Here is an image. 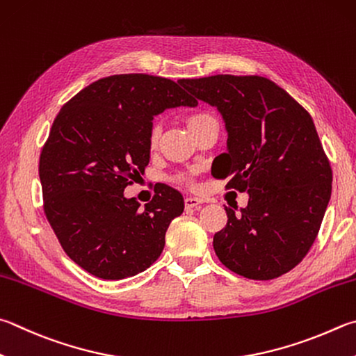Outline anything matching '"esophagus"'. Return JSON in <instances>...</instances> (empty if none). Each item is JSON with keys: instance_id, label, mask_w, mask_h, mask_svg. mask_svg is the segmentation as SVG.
Segmentation results:
<instances>
[{"instance_id": "34e87169", "label": "esophagus", "mask_w": 356, "mask_h": 356, "mask_svg": "<svg viewBox=\"0 0 356 356\" xmlns=\"http://www.w3.org/2000/svg\"><path fill=\"white\" fill-rule=\"evenodd\" d=\"M200 204H202V199L195 197V196L185 197V209H197Z\"/></svg>"}]
</instances>
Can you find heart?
Returning a JSON list of instances; mask_svg holds the SVG:
<instances>
[{"instance_id":"1","label":"heart","mask_w":356,"mask_h":356,"mask_svg":"<svg viewBox=\"0 0 356 356\" xmlns=\"http://www.w3.org/2000/svg\"><path fill=\"white\" fill-rule=\"evenodd\" d=\"M207 118H210V115H205V113L193 115V116H190L188 121H186V124H188V129H191V127L197 126L199 122H202V121H204V120H207ZM149 141H151V145H152V146H156V145H157V141H159V129H152Z\"/></svg>"}]
</instances>
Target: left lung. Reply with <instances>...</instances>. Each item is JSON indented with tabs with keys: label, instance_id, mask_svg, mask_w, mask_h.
Masks as SVG:
<instances>
[{
	"label": "left lung",
	"instance_id": "left-lung-1",
	"mask_svg": "<svg viewBox=\"0 0 356 356\" xmlns=\"http://www.w3.org/2000/svg\"><path fill=\"white\" fill-rule=\"evenodd\" d=\"M221 113L227 151L215 177L248 191L240 213L225 207L227 225L213 238L225 268L270 280L308 254L332 196V168L313 118L285 90L261 76L218 74L179 82Z\"/></svg>",
	"mask_w": 356,
	"mask_h": 356
}]
</instances>
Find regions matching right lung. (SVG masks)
<instances>
[{"label":"right lung","mask_w":356,"mask_h":356,"mask_svg":"<svg viewBox=\"0 0 356 356\" xmlns=\"http://www.w3.org/2000/svg\"><path fill=\"white\" fill-rule=\"evenodd\" d=\"M197 101L166 77L115 74L90 83L57 113L43 146L44 213L63 250L104 280L143 273L160 257L184 197L165 185L140 210L124 188L149 163L154 116Z\"/></svg>","instance_id":"obj_1"}]
</instances>
